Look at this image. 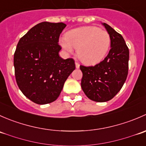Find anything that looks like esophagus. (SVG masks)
Listing matches in <instances>:
<instances>
[{
    "label": "esophagus",
    "mask_w": 146,
    "mask_h": 146,
    "mask_svg": "<svg viewBox=\"0 0 146 146\" xmlns=\"http://www.w3.org/2000/svg\"><path fill=\"white\" fill-rule=\"evenodd\" d=\"M76 68H80V64L78 62H76Z\"/></svg>",
    "instance_id": "1"
}]
</instances>
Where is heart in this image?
I'll list each match as a JSON object with an SVG mask.
<instances>
[{
  "mask_svg": "<svg viewBox=\"0 0 146 146\" xmlns=\"http://www.w3.org/2000/svg\"><path fill=\"white\" fill-rule=\"evenodd\" d=\"M110 43V34L93 26L72 29L60 39V44L67 52L72 53L78 48V58L89 65L100 62L108 52Z\"/></svg>",
  "mask_w": 146,
  "mask_h": 146,
  "instance_id": "b5f03b06",
  "label": "heart"
}]
</instances>
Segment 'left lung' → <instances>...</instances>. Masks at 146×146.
<instances>
[{
  "mask_svg": "<svg viewBox=\"0 0 146 146\" xmlns=\"http://www.w3.org/2000/svg\"><path fill=\"white\" fill-rule=\"evenodd\" d=\"M111 38V48L102 61L95 66H80L82 73L81 88L89 99L104 102L120 91L129 71V51L123 36L106 23Z\"/></svg>",
  "mask_w": 146,
  "mask_h": 146,
  "instance_id": "left-lung-1",
  "label": "left lung"
}]
</instances>
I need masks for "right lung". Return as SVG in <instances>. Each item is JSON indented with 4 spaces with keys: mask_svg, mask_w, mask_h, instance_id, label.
<instances>
[{
    "mask_svg": "<svg viewBox=\"0 0 146 146\" xmlns=\"http://www.w3.org/2000/svg\"><path fill=\"white\" fill-rule=\"evenodd\" d=\"M66 27L63 23H39L17 45L14 54L16 82L23 95L36 104L55 101L76 68L73 58L63 59L58 56L59 36Z\"/></svg>",
    "mask_w": 146,
    "mask_h": 146,
    "instance_id": "add662e5",
    "label": "right lung"
}]
</instances>
